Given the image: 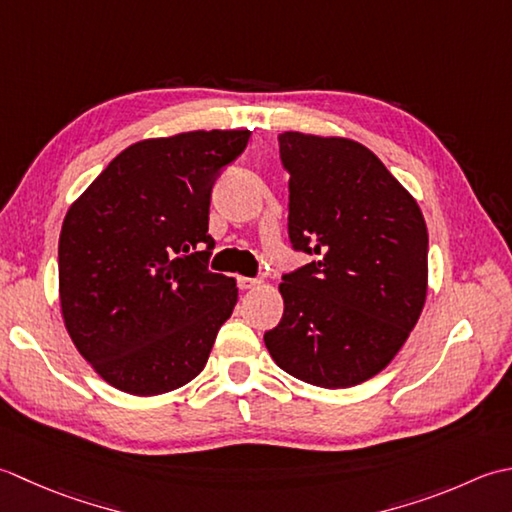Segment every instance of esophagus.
Returning a JSON list of instances; mask_svg holds the SVG:
<instances>
[{
	"mask_svg": "<svg viewBox=\"0 0 512 512\" xmlns=\"http://www.w3.org/2000/svg\"><path fill=\"white\" fill-rule=\"evenodd\" d=\"M238 283V289H243V291H247V289H256L258 285H260V280H256V278H245V276H241L236 280Z\"/></svg>",
	"mask_w": 512,
	"mask_h": 512,
	"instance_id": "esophagus-1",
	"label": "esophagus"
}]
</instances>
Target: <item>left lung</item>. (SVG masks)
Masks as SVG:
<instances>
[{
    "label": "left lung",
    "mask_w": 512,
    "mask_h": 512,
    "mask_svg": "<svg viewBox=\"0 0 512 512\" xmlns=\"http://www.w3.org/2000/svg\"><path fill=\"white\" fill-rule=\"evenodd\" d=\"M278 143L289 174V241L314 260L283 274L285 314L265 344L302 382L356 387L387 367L422 314L424 216L364 145L300 132Z\"/></svg>",
    "instance_id": "left-lung-1"
}]
</instances>
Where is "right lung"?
Wrapping results in <instances>:
<instances>
[{
	"mask_svg": "<svg viewBox=\"0 0 512 512\" xmlns=\"http://www.w3.org/2000/svg\"><path fill=\"white\" fill-rule=\"evenodd\" d=\"M247 130L139 141L70 207L59 236L66 329L103 380L132 395L203 371L236 305V280L207 267L212 185Z\"/></svg>",
	"mask_w": 512,
	"mask_h": 512,
	"instance_id": "obj_1",
	"label": "right lung"
}]
</instances>
